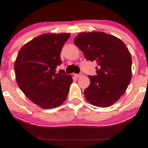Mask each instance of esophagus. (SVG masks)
I'll return each mask as SVG.
<instances>
[{
	"instance_id": "obj_1",
	"label": "esophagus",
	"mask_w": 148,
	"mask_h": 148,
	"mask_svg": "<svg viewBox=\"0 0 148 148\" xmlns=\"http://www.w3.org/2000/svg\"><path fill=\"white\" fill-rule=\"evenodd\" d=\"M74 76L76 77H79L82 76V74H81V73H80V74H75Z\"/></svg>"
}]
</instances>
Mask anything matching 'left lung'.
I'll return each mask as SVG.
<instances>
[{
  "label": "left lung",
  "instance_id": "obj_1",
  "mask_svg": "<svg viewBox=\"0 0 148 148\" xmlns=\"http://www.w3.org/2000/svg\"><path fill=\"white\" fill-rule=\"evenodd\" d=\"M74 44L88 61L97 63L95 76L84 91L90 103L100 107L112 106L127 89L132 76V59L126 45L118 37L102 32H82Z\"/></svg>",
  "mask_w": 148,
  "mask_h": 148
}]
</instances>
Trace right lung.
Listing matches in <instances>:
<instances>
[{"label": "right lung", "mask_w": 148, "mask_h": 148, "mask_svg": "<svg viewBox=\"0 0 148 148\" xmlns=\"http://www.w3.org/2000/svg\"><path fill=\"white\" fill-rule=\"evenodd\" d=\"M69 33L44 34L21 48L14 69L18 87L29 100L43 109L55 108L66 100L73 79L63 70L61 51Z\"/></svg>", "instance_id": "add662e5"}]
</instances>
